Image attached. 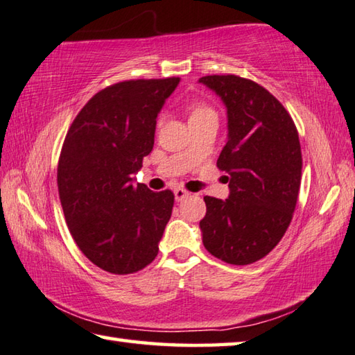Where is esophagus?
I'll return each mask as SVG.
<instances>
[{
	"instance_id": "obj_1",
	"label": "esophagus",
	"mask_w": 355,
	"mask_h": 355,
	"mask_svg": "<svg viewBox=\"0 0 355 355\" xmlns=\"http://www.w3.org/2000/svg\"><path fill=\"white\" fill-rule=\"evenodd\" d=\"M173 193H175V200L177 201H182L186 197H189V192H187L186 189H183V187H177V189L173 191Z\"/></svg>"
}]
</instances>
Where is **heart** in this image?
<instances>
[{"instance_id": "obj_1", "label": "heart", "mask_w": 355, "mask_h": 355, "mask_svg": "<svg viewBox=\"0 0 355 355\" xmlns=\"http://www.w3.org/2000/svg\"><path fill=\"white\" fill-rule=\"evenodd\" d=\"M187 114H189V121H192V120H198V118L212 115L215 112L211 106H207V104L196 103V104H191V106L187 107Z\"/></svg>"}]
</instances>
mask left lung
<instances>
[{
	"mask_svg": "<svg viewBox=\"0 0 355 355\" xmlns=\"http://www.w3.org/2000/svg\"><path fill=\"white\" fill-rule=\"evenodd\" d=\"M227 109V143L217 168L229 173V198L205 197L203 245L229 265H251L279 245L293 220L302 149L293 118L255 81L237 75L198 80Z\"/></svg>",
	"mask_w": 355,
	"mask_h": 355,
	"instance_id": "obj_1",
	"label": "left lung"
}]
</instances>
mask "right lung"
I'll use <instances>...</instances> for the list:
<instances>
[{
  "instance_id": "obj_1",
  "label": "right lung",
  "mask_w": 355,
  "mask_h": 355,
  "mask_svg": "<svg viewBox=\"0 0 355 355\" xmlns=\"http://www.w3.org/2000/svg\"><path fill=\"white\" fill-rule=\"evenodd\" d=\"M180 78L128 80L100 90L62 143L57 183L66 223L80 251L110 274L154 261L171 218L172 191L134 184L154 148L157 116Z\"/></svg>"
}]
</instances>
